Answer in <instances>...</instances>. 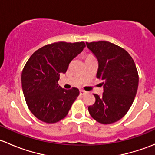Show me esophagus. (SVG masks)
<instances>
[{"mask_svg": "<svg viewBox=\"0 0 155 155\" xmlns=\"http://www.w3.org/2000/svg\"><path fill=\"white\" fill-rule=\"evenodd\" d=\"M79 92H80V94H81V95H84V94H85L87 93V92L85 91L82 90V89H81V90L79 91Z\"/></svg>", "mask_w": 155, "mask_h": 155, "instance_id": "esophagus-1", "label": "esophagus"}]
</instances>
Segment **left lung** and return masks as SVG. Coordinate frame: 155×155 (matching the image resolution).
I'll use <instances>...</instances> for the list:
<instances>
[{"label":"left lung","mask_w":155,"mask_h":155,"mask_svg":"<svg viewBox=\"0 0 155 155\" xmlns=\"http://www.w3.org/2000/svg\"><path fill=\"white\" fill-rule=\"evenodd\" d=\"M87 47L98 61L97 78L104 82L102 97L94 94L95 103L88 107L91 116L104 124L122 118L137 94L139 76L129 53L107 41L86 43Z\"/></svg>","instance_id":"1"}]
</instances>
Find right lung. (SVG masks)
<instances>
[{"mask_svg": "<svg viewBox=\"0 0 155 155\" xmlns=\"http://www.w3.org/2000/svg\"><path fill=\"white\" fill-rule=\"evenodd\" d=\"M85 47L84 42H58L39 48L30 57L21 73V86L30 111L39 120L52 124L68 114L79 91L59 86V76Z\"/></svg>", "mask_w": 155, "mask_h": 155, "instance_id": "right-lung-1", "label": "right lung"}]
</instances>
